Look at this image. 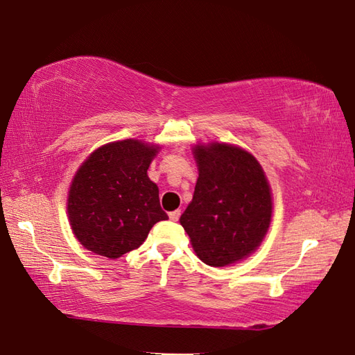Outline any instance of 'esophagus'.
Wrapping results in <instances>:
<instances>
[{
  "mask_svg": "<svg viewBox=\"0 0 355 355\" xmlns=\"http://www.w3.org/2000/svg\"><path fill=\"white\" fill-rule=\"evenodd\" d=\"M170 219L173 220V223H178L179 218H180V210H175V211H170Z\"/></svg>",
  "mask_w": 355,
  "mask_h": 355,
  "instance_id": "esophagus-1",
  "label": "esophagus"
}]
</instances>
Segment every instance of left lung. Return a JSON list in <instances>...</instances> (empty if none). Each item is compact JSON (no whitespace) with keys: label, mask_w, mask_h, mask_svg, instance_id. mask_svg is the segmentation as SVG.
I'll return each instance as SVG.
<instances>
[{"label":"left lung","mask_w":355,"mask_h":355,"mask_svg":"<svg viewBox=\"0 0 355 355\" xmlns=\"http://www.w3.org/2000/svg\"><path fill=\"white\" fill-rule=\"evenodd\" d=\"M199 178L180 216L202 263L224 267L255 252L269 230L272 193L249 151L213 142L193 148Z\"/></svg>","instance_id":"8db88e82"}]
</instances>
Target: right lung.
<instances>
[{
  "mask_svg": "<svg viewBox=\"0 0 355 355\" xmlns=\"http://www.w3.org/2000/svg\"><path fill=\"white\" fill-rule=\"evenodd\" d=\"M157 145L136 139L100 146L80 165L68 196L72 232L85 249L116 259L137 249L151 227L168 219L146 170Z\"/></svg>",
  "mask_w": 355,
  "mask_h": 355,
  "instance_id": "right-lung-1",
  "label": "right lung"
}]
</instances>
